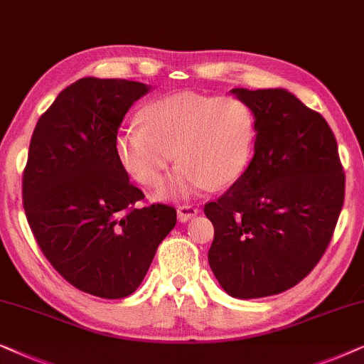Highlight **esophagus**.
I'll use <instances>...</instances> for the list:
<instances>
[{
  "mask_svg": "<svg viewBox=\"0 0 364 364\" xmlns=\"http://www.w3.org/2000/svg\"><path fill=\"white\" fill-rule=\"evenodd\" d=\"M198 211H200V210H198V208H195V206H191V205L179 206L178 208V220L181 223L190 221L191 218H195L198 215Z\"/></svg>",
  "mask_w": 364,
  "mask_h": 364,
  "instance_id": "esophagus-1",
  "label": "esophagus"
}]
</instances>
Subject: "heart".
Here are the masks:
<instances>
[{
  "label": "heart",
  "mask_w": 364,
  "mask_h": 364,
  "mask_svg": "<svg viewBox=\"0 0 364 364\" xmlns=\"http://www.w3.org/2000/svg\"><path fill=\"white\" fill-rule=\"evenodd\" d=\"M143 124H128L114 138L121 166L144 186H156L174 154L178 166L156 200L179 201L232 185L248 164L255 114L238 96L178 93L153 100ZM173 153L171 154V151Z\"/></svg>",
  "instance_id": "b5f03b06"
}]
</instances>
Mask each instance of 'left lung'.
Masks as SVG:
<instances>
[{"label": "left lung", "instance_id": "1", "mask_svg": "<svg viewBox=\"0 0 364 364\" xmlns=\"http://www.w3.org/2000/svg\"><path fill=\"white\" fill-rule=\"evenodd\" d=\"M231 93L255 114V156L205 215L211 271L232 298L273 296L311 273L333 238L345 173L326 119L283 88Z\"/></svg>", "mask_w": 364, "mask_h": 364}]
</instances>
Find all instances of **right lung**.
Wrapping results in <instances>:
<instances>
[{
    "label": "right lung",
    "mask_w": 364,
    "mask_h": 364,
    "mask_svg": "<svg viewBox=\"0 0 364 364\" xmlns=\"http://www.w3.org/2000/svg\"><path fill=\"white\" fill-rule=\"evenodd\" d=\"M148 91L91 76L70 85L38 119L23 171V208L43 255L98 298L136 291L176 225L173 206H134L144 195L116 156L121 121Z\"/></svg>",
    "instance_id": "right-lung-1"
}]
</instances>
